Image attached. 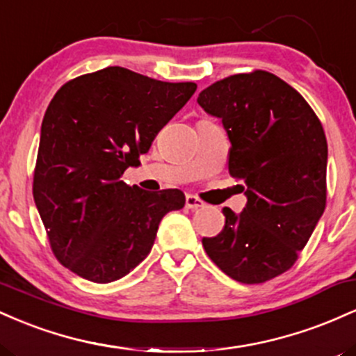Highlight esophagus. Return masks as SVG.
Returning <instances> with one entry per match:
<instances>
[{
    "mask_svg": "<svg viewBox=\"0 0 356 356\" xmlns=\"http://www.w3.org/2000/svg\"><path fill=\"white\" fill-rule=\"evenodd\" d=\"M186 207L191 211H197V209H201V207H204V202L201 201V199L195 197V195L189 194L186 197Z\"/></svg>",
    "mask_w": 356,
    "mask_h": 356,
    "instance_id": "34e87169",
    "label": "esophagus"
}]
</instances>
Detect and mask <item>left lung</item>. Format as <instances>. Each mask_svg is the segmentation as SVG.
Instances as JSON below:
<instances>
[{
  "mask_svg": "<svg viewBox=\"0 0 356 356\" xmlns=\"http://www.w3.org/2000/svg\"><path fill=\"white\" fill-rule=\"evenodd\" d=\"M197 104L222 122L248 199L239 214L224 207V229L202 246L232 280L264 283L295 264L325 211V132L303 97L263 70L216 81Z\"/></svg>",
  "mask_w": 356,
  "mask_h": 356,
  "instance_id": "1",
  "label": "left lung"
}]
</instances>
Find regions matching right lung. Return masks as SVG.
I'll return each mask as SVG.
<instances>
[{
    "label": "right lung",
    "mask_w": 356,
    "mask_h": 356,
    "mask_svg": "<svg viewBox=\"0 0 356 356\" xmlns=\"http://www.w3.org/2000/svg\"><path fill=\"white\" fill-rule=\"evenodd\" d=\"M197 85L169 83L122 67L61 87L42 122L33 197L56 259L93 283L129 275L154 246L179 189L147 192L120 181Z\"/></svg>",
    "instance_id": "right-lung-1"
}]
</instances>
